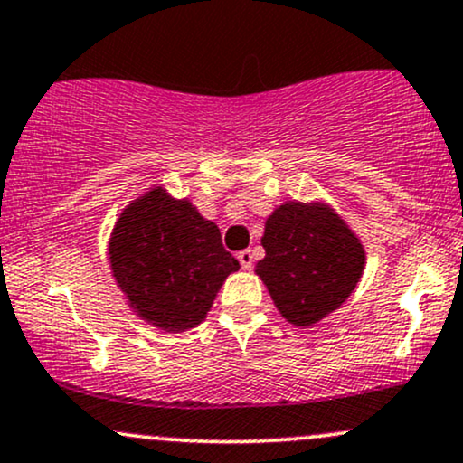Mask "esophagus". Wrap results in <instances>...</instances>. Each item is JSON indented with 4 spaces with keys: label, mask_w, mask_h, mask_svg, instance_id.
<instances>
[{
    "label": "esophagus",
    "mask_w": 463,
    "mask_h": 463,
    "mask_svg": "<svg viewBox=\"0 0 463 463\" xmlns=\"http://www.w3.org/2000/svg\"><path fill=\"white\" fill-rule=\"evenodd\" d=\"M237 259H239V263H241V268L243 269H250L252 268V250H241V252L237 254Z\"/></svg>",
    "instance_id": "1"
}]
</instances>
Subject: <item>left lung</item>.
Wrapping results in <instances>:
<instances>
[{"instance_id": "obj_1", "label": "left lung", "mask_w": 463, "mask_h": 463, "mask_svg": "<svg viewBox=\"0 0 463 463\" xmlns=\"http://www.w3.org/2000/svg\"><path fill=\"white\" fill-rule=\"evenodd\" d=\"M257 272L276 309L294 326H313L348 298L365 252L331 206L287 202L265 222Z\"/></svg>"}]
</instances>
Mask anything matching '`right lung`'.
<instances>
[{"label":"right lung","mask_w":463,"mask_h":463,"mask_svg":"<svg viewBox=\"0 0 463 463\" xmlns=\"http://www.w3.org/2000/svg\"><path fill=\"white\" fill-rule=\"evenodd\" d=\"M110 269L137 316L169 333L198 326L239 261L220 228L189 200L156 187L124 209L109 243Z\"/></svg>","instance_id":"obj_1"}]
</instances>
